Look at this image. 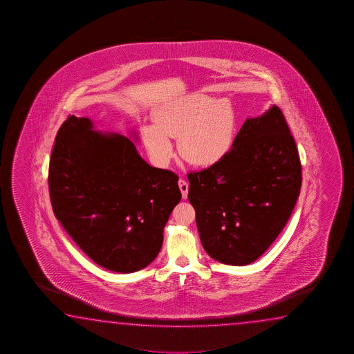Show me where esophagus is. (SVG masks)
<instances>
[{
  "label": "esophagus",
  "instance_id": "1",
  "mask_svg": "<svg viewBox=\"0 0 354 354\" xmlns=\"http://www.w3.org/2000/svg\"><path fill=\"white\" fill-rule=\"evenodd\" d=\"M178 186H180V193H182V198L186 199L187 196H188V182L180 178L178 180Z\"/></svg>",
  "mask_w": 354,
  "mask_h": 354
}]
</instances>
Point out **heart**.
I'll use <instances>...</instances> for the list:
<instances>
[{
	"label": "heart",
	"instance_id": "b5f03b06",
	"mask_svg": "<svg viewBox=\"0 0 354 354\" xmlns=\"http://www.w3.org/2000/svg\"><path fill=\"white\" fill-rule=\"evenodd\" d=\"M155 125L142 129L146 149L153 161L166 165L174 156L169 138H178L183 160L198 167L222 161L233 146L236 113L228 99L213 100L204 94H191L158 109Z\"/></svg>",
	"mask_w": 354,
	"mask_h": 354
}]
</instances>
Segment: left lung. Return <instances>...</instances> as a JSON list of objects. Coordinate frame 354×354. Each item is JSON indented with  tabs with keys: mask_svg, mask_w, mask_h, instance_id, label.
I'll return each mask as SVG.
<instances>
[{
	"mask_svg": "<svg viewBox=\"0 0 354 354\" xmlns=\"http://www.w3.org/2000/svg\"><path fill=\"white\" fill-rule=\"evenodd\" d=\"M187 177L204 250L223 264L255 261L300 196V156L281 110L248 119L224 160Z\"/></svg>",
	"mask_w": 354,
	"mask_h": 354,
	"instance_id": "1",
	"label": "left lung"
}]
</instances>
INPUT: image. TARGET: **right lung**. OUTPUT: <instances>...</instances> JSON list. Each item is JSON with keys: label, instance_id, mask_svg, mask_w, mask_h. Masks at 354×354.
Listing matches in <instances>:
<instances>
[{"label": "right lung", "instance_id": "right-lung-1", "mask_svg": "<svg viewBox=\"0 0 354 354\" xmlns=\"http://www.w3.org/2000/svg\"><path fill=\"white\" fill-rule=\"evenodd\" d=\"M177 180L151 167L130 138L94 131L88 118L71 115L57 132L48 171L54 216L105 269L133 272L155 260L182 197Z\"/></svg>", "mask_w": 354, "mask_h": 354}]
</instances>
